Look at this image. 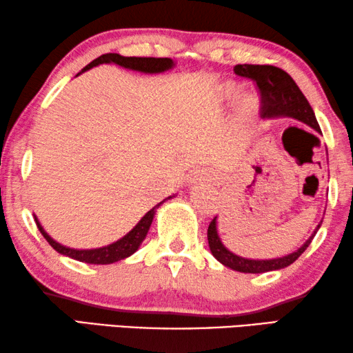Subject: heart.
Returning a JSON list of instances; mask_svg holds the SVG:
<instances>
[{
	"label": "heart",
	"instance_id": "heart-1",
	"mask_svg": "<svg viewBox=\"0 0 353 353\" xmlns=\"http://www.w3.org/2000/svg\"><path fill=\"white\" fill-rule=\"evenodd\" d=\"M239 94V88L233 83H225L221 90H219V95H221L222 100H233V98ZM258 109V101L253 95H244L239 101V115L242 119H252L255 117Z\"/></svg>",
	"mask_w": 353,
	"mask_h": 353
}]
</instances>
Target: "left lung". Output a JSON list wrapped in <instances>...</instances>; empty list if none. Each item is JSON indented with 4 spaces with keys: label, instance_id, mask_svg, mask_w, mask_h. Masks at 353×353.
<instances>
[{
    "label": "left lung",
    "instance_id": "obj_1",
    "mask_svg": "<svg viewBox=\"0 0 353 353\" xmlns=\"http://www.w3.org/2000/svg\"><path fill=\"white\" fill-rule=\"evenodd\" d=\"M233 72L241 78L250 79L256 84L259 94V114L263 119H274L285 115V117L297 119L300 122L307 123L311 128L321 132V126L317 123L316 115L311 109L310 103L302 90L297 88L294 79L285 70L275 65H252V63H239L233 68ZM321 223L317 225L316 231L319 230ZM314 231V234H316ZM314 234L299 248L297 252L291 255L268 259V261H258V259H245L236 256L228 252L227 248L219 239L216 230V217L212 219L210 227H208V244H210L211 253L214 255L217 261H221L227 268L238 270V272L245 274H263L269 270L283 269L286 265L292 264L296 259L307 250V247L311 244Z\"/></svg>",
    "mask_w": 353,
    "mask_h": 353
}]
</instances>
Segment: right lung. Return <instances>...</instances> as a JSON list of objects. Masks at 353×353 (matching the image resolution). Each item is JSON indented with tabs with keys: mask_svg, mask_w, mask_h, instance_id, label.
Segmentation results:
<instances>
[{
	"mask_svg": "<svg viewBox=\"0 0 353 353\" xmlns=\"http://www.w3.org/2000/svg\"><path fill=\"white\" fill-rule=\"evenodd\" d=\"M109 62H114V63H117V65L130 68V70L143 72V73H161V72H165L173 67V61L169 59V57H125V56H120L117 53H108V54L97 57V59L88 63V65L81 70V73L89 70V68L95 67V65H100V63H109ZM161 203H163V201H161ZM159 205L152 208V210H150L147 214L141 219V222H139L128 234L123 236L122 239L114 242V244L108 245V247L94 248V250H74V248H68V247L57 244L56 241L51 239L50 236L45 233V230L42 228V225L39 223L37 219H36V223H37L39 231L46 239V242H48V244L53 247L56 252H59L61 255L73 258L81 263L111 264L115 261H120V259L131 256L132 253L137 250L139 245L142 244V241L145 239L150 225H152V222H153L154 210Z\"/></svg>",
	"mask_w": 353,
	"mask_h": 353,
	"instance_id": "obj_1",
	"label": "right lung"
}]
</instances>
